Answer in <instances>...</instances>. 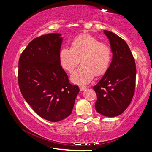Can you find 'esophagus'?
Returning <instances> with one entry per match:
<instances>
[{
    "instance_id": "obj_1",
    "label": "esophagus",
    "mask_w": 152,
    "mask_h": 152,
    "mask_svg": "<svg viewBox=\"0 0 152 152\" xmlns=\"http://www.w3.org/2000/svg\"><path fill=\"white\" fill-rule=\"evenodd\" d=\"M79 88H80V91H85V90H86V86H79Z\"/></svg>"
}]
</instances>
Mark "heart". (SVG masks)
<instances>
[{
	"instance_id": "1",
	"label": "heart",
	"mask_w": 152,
	"mask_h": 152,
	"mask_svg": "<svg viewBox=\"0 0 152 152\" xmlns=\"http://www.w3.org/2000/svg\"><path fill=\"white\" fill-rule=\"evenodd\" d=\"M82 66L71 76L74 82L86 84L94 74H104L110 66L112 51L106 43L89 34L76 36L71 42V48L64 47L60 51V62L62 68L72 72L80 63Z\"/></svg>"
}]
</instances>
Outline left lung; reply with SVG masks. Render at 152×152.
<instances>
[{"mask_svg": "<svg viewBox=\"0 0 152 152\" xmlns=\"http://www.w3.org/2000/svg\"><path fill=\"white\" fill-rule=\"evenodd\" d=\"M113 53L112 61L101 80L93 87L96 111L113 117L121 114L132 102L135 88L136 66L129 48L119 36L104 31Z\"/></svg>", "mask_w": 152, "mask_h": 152, "instance_id": "left-lung-1", "label": "left lung"}]
</instances>
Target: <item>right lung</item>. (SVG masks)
Masks as SVG:
<instances>
[{"instance_id":"add662e5","label":"right lung","mask_w":152,"mask_h":152,"mask_svg":"<svg viewBox=\"0 0 152 152\" xmlns=\"http://www.w3.org/2000/svg\"><path fill=\"white\" fill-rule=\"evenodd\" d=\"M61 35L49 33L35 38L19 61L18 82L23 96L38 115L51 122L71 114L80 91L70 83L60 65Z\"/></svg>"}]
</instances>
